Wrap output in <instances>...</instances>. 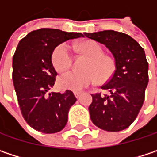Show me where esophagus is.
Listing matches in <instances>:
<instances>
[{"mask_svg":"<svg viewBox=\"0 0 157 157\" xmlns=\"http://www.w3.org/2000/svg\"><path fill=\"white\" fill-rule=\"evenodd\" d=\"M73 94H74V95H75L77 98H78V97L80 96V95H81V93H80V92H77V91H74V92H73Z\"/></svg>","mask_w":157,"mask_h":157,"instance_id":"34e87169","label":"esophagus"}]
</instances>
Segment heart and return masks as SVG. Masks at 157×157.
Listing matches in <instances>:
<instances>
[{"label": "heart", "instance_id": "heart-1", "mask_svg": "<svg viewBox=\"0 0 157 157\" xmlns=\"http://www.w3.org/2000/svg\"><path fill=\"white\" fill-rule=\"evenodd\" d=\"M77 49L88 57L84 66L83 72L69 71L62 75L58 79V85L62 89L71 91H82L89 86L99 82H105L115 70L114 61L105 55L104 48L95 41L87 40L79 43ZM52 64L55 70L63 72L71 67L73 57L71 46L68 43L60 44L52 52Z\"/></svg>", "mask_w": 157, "mask_h": 157}]
</instances>
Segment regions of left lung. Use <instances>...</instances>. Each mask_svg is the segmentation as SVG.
<instances>
[{
  "label": "left lung",
  "instance_id": "8db88e82",
  "mask_svg": "<svg viewBox=\"0 0 157 157\" xmlns=\"http://www.w3.org/2000/svg\"><path fill=\"white\" fill-rule=\"evenodd\" d=\"M84 36L105 44L115 59L114 73L101 87L110 94H92L93 102L88 107L91 121L106 131L127 129L143 105L148 83L144 49L129 35L113 30L84 33Z\"/></svg>",
  "mask_w": 157,
  "mask_h": 157
}]
</instances>
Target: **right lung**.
Wrapping results in <instances>:
<instances>
[{
  "instance_id": "1",
  "label": "right lung",
  "mask_w": 157,
  "mask_h": 157,
  "mask_svg": "<svg viewBox=\"0 0 157 157\" xmlns=\"http://www.w3.org/2000/svg\"><path fill=\"white\" fill-rule=\"evenodd\" d=\"M81 36V33L41 28L18 43L13 55L12 79L22 116L36 130L55 133L67 123L69 110L77 98L71 90L50 92L57 76L52 55L60 44Z\"/></svg>"
}]
</instances>
